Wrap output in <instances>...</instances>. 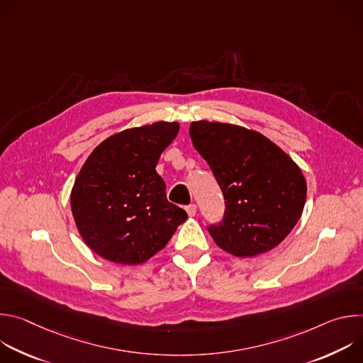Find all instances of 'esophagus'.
<instances>
[{
  "label": "esophagus",
  "instance_id": "1",
  "mask_svg": "<svg viewBox=\"0 0 363 363\" xmlns=\"http://www.w3.org/2000/svg\"><path fill=\"white\" fill-rule=\"evenodd\" d=\"M185 210H186V214H188L189 217H195V214H196V205H195V203H191V205L185 206Z\"/></svg>",
  "mask_w": 363,
  "mask_h": 363
}]
</instances>
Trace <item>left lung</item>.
Listing matches in <instances>:
<instances>
[{
    "instance_id": "1",
    "label": "left lung",
    "mask_w": 363,
    "mask_h": 363,
    "mask_svg": "<svg viewBox=\"0 0 363 363\" xmlns=\"http://www.w3.org/2000/svg\"><path fill=\"white\" fill-rule=\"evenodd\" d=\"M189 136L225 199L223 223L210 227L216 244L235 257L277 247L304 208L307 186L298 165L269 138L238 125L198 121Z\"/></svg>"
}]
</instances>
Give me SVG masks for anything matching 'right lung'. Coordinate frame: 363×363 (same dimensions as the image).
I'll list each match as a JSON object with an SVG mask.
<instances>
[{
	"mask_svg": "<svg viewBox=\"0 0 363 363\" xmlns=\"http://www.w3.org/2000/svg\"><path fill=\"white\" fill-rule=\"evenodd\" d=\"M178 132V122L118 132L93 149L77 174L72 214L83 241L105 260L142 264L186 221V213L167 199L155 169Z\"/></svg>",
	"mask_w": 363,
	"mask_h": 363,
	"instance_id": "right-lung-1",
	"label": "right lung"
}]
</instances>
